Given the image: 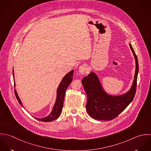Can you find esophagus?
Segmentation results:
<instances>
[{"label": "esophagus", "mask_w": 151, "mask_h": 151, "mask_svg": "<svg viewBox=\"0 0 151 151\" xmlns=\"http://www.w3.org/2000/svg\"><path fill=\"white\" fill-rule=\"evenodd\" d=\"M87 71V68L85 65H81L79 68V72L81 74H85Z\"/></svg>", "instance_id": "obj_1"}]
</instances>
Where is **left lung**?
I'll return each instance as SVG.
<instances>
[{
    "mask_svg": "<svg viewBox=\"0 0 151 151\" xmlns=\"http://www.w3.org/2000/svg\"><path fill=\"white\" fill-rule=\"evenodd\" d=\"M135 63V73L132 85L127 93L112 96L108 94L103 89L98 76L91 72L82 80L85 91L87 95L86 106L88 114L97 120L111 121L118 116L133 101L137 89L139 65L137 56L131 45Z\"/></svg>",
    "mask_w": 151,
    "mask_h": 151,
    "instance_id": "1",
    "label": "left lung"
}]
</instances>
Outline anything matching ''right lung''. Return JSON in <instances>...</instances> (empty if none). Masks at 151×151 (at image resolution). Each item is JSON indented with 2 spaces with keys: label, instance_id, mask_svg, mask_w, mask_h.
I'll return each instance as SVG.
<instances>
[{
  "label": "right lung",
  "instance_id": "add662e5",
  "mask_svg": "<svg viewBox=\"0 0 151 151\" xmlns=\"http://www.w3.org/2000/svg\"><path fill=\"white\" fill-rule=\"evenodd\" d=\"M73 74V70H72L70 72H69V73H68L63 78L62 80L61 81V82L57 89L56 102L55 103V105L53 107L52 111L50 112V114L48 116H47L45 118H37L35 117L37 120L42 121V122H51L52 121L56 119L60 116L62 110V108H63V101H64L66 90L68 88L69 84L72 81ZM13 76L14 77L13 69ZM14 86H15V83H14ZM14 91H15L14 93H15L16 97L18 102L23 106L22 103L17 95V92L16 91V90Z\"/></svg>",
  "mask_w": 151,
  "mask_h": 151
}]
</instances>
